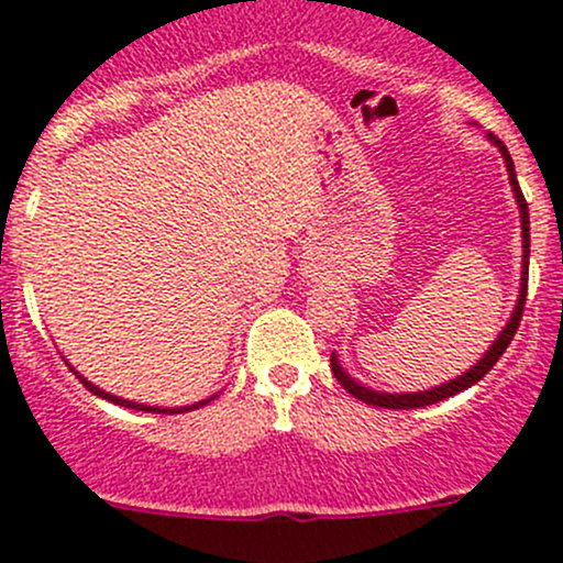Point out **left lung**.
<instances>
[{
  "label": "left lung",
  "instance_id": "8db88e82",
  "mask_svg": "<svg viewBox=\"0 0 563 563\" xmlns=\"http://www.w3.org/2000/svg\"><path fill=\"white\" fill-rule=\"evenodd\" d=\"M488 140L494 142V145L501 151V156H505L507 173H510V186H512V191H516V199H518V207H520V227H523V275H520V297H518L516 312H512L510 323H507L505 331H501L499 340H496L494 345H490V351L485 353L481 361H477V366H472L470 372H464V375L455 377V380L445 383V386H437V388H431V390H421V394H377V390L358 386V383L353 380V377L347 375V372H342V366L336 364L334 353H331V372H334V377H336V380H340V386L345 388L347 394H353V396H356V399L364 401V405L388 407V410H416V407H426V405H434V401L448 399V396L459 394V390L475 386L477 380H483V377L490 372V366H494L496 361L501 358V353L507 351V345H510V342H512V336H516V331L520 327V318H523L526 291H529V205H526L523 191H520V186H518L516 164H512V156H510V151H507V147H505V142L496 137V134H488Z\"/></svg>",
  "mask_w": 563,
  "mask_h": 563
}]
</instances>
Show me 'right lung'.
Segmentation results:
<instances>
[{
    "label": "right lung",
    "instance_id": "1",
    "mask_svg": "<svg viewBox=\"0 0 563 563\" xmlns=\"http://www.w3.org/2000/svg\"><path fill=\"white\" fill-rule=\"evenodd\" d=\"M80 383H82V386H86L88 390H91V394L102 396V399H108V401H112V405H121V407H132V410H145V412H169V416H175V412H188V410H197V407H202V405H207V401H210V399H205V401H199V405H191V407H173V410H162V407H147V405H134V401H126V399H118V396H112V394H104V390H102V388L91 386V383H88V380H86V377H80Z\"/></svg>",
    "mask_w": 563,
    "mask_h": 563
}]
</instances>
